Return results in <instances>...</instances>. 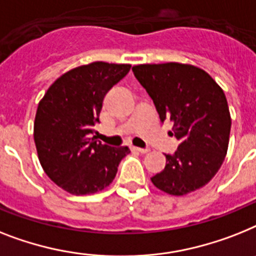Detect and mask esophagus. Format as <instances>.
I'll return each instance as SVG.
<instances>
[{"label":"esophagus","instance_id":"esophagus-1","mask_svg":"<svg viewBox=\"0 0 256 256\" xmlns=\"http://www.w3.org/2000/svg\"><path fill=\"white\" fill-rule=\"evenodd\" d=\"M132 150L138 152V153L145 154V153H148V152H149V149H148V148H137V146H132Z\"/></svg>","mask_w":256,"mask_h":256}]
</instances>
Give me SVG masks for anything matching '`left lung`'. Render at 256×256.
Segmentation results:
<instances>
[{
    "instance_id": "obj_1",
    "label": "left lung",
    "mask_w": 256,
    "mask_h": 256,
    "mask_svg": "<svg viewBox=\"0 0 256 256\" xmlns=\"http://www.w3.org/2000/svg\"><path fill=\"white\" fill-rule=\"evenodd\" d=\"M132 70L162 123H174L168 133L180 142L174 154H164L166 166L152 178L153 184L175 196L206 186L229 145L232 120L222 88L202 69L187 64H144Z\"/></svg>"
}]
</instances>
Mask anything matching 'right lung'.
<instances>
[{
  "label": "right lung",
  "instance_id": "right-lung-1",
  "mask_svg": "<svg viewBox=\"0 0 256 256\" xmlns=\"http://www.w3.org/2000/svg\"><path fill=\"white\" fill-rule=\"evenodd\" d=\"M130 69L128 64L102 61L74 68L57 78L38 106L34 140L39 161L46 174L73 195L106 188L130 152L92 136L106 94Z\"/></svg>",
  "mask_w": 256,
  "mask_h": 256
}]
</instances>
